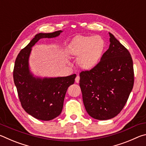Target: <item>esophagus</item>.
Instances as JSON below:
<instances>
[{"label":"esophagus","instance_id":"esophagus-1","mask_svg":"<svg viewBox=\"0 0 146 146\" xmlns=\"http://www.w3.org/2000/svg\"><path fill=\"white\" fill-rule=\"evenodd\" d=\"M79 80H80V76H79L78 75H77V76H76V78H75V82L76 83H78L79 82Z\"/></svg>","mask_w":146,"mask_h":146}]
</instances>
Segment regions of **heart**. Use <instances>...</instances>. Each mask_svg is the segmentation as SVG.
Returning <instances> with one entry per match:
<instances>
[{
	"label": "heart",
	"mask_w": 146,
	"mask_h": 146,
	"mask_svg": "<svg viewBox=\"0 0 146 146\" xmlns=\"http://www.w3.org/2000/svg\"><path fill=\"white\" fill-rule=\"evenodd\" d=\"M105 48L106 42L102 36L78 35L70 43L67 50L71 55L78 56L77 64L81 68L91 70L100 62Z\"/></svg>",
	"instance_id": "1"
}]
</instances>
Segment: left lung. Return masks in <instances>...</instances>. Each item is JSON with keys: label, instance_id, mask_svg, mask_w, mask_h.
I'll return each instance as SVG.
<instances>
[{"label": "left lung", "instance_id": "1", "mask_svg": "<svg viewBox=\"0 0 146 146\" xmlns=\"http://www.w3.org/2000/svg\"><path fill=\"white\" fill-rule=\"evenodd\" d=\"M110 44L100 61L80 73V87L86 111L105 120L119 114L134 84L133 60L129 51L109 33Z\"/></svg>", "mask_w": 146, "mask_h": 146}]
</instances>
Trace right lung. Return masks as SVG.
Listing matches in <instances>:
<instances>
[{
    "label": "right lung",
    "instance_id": "1",
    "mask_svg": "<svg viewBox=\"0 0 146 146\" xmlns=\"http://www.w3.org/2000/svg\"><path fill=\"white\" fill-rule=\"evenodd\" d=\"M62 31L36 34L17 55L13 69V80L21 106L36 119L48 121L57 117L63 108L68 87L75 82V74L56 78L34 77L29 69L31 48L41 38H53Z\"/></svg>",
    "mask_w": 146,
    "mask_h": 146
}]
</instances>
